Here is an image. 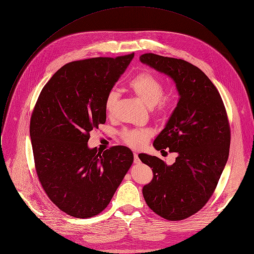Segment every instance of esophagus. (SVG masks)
Segmentation results:
<instances>
[{
    "instance_id": "1",
    "label": "esophagus",
    "mask_w": 254,
    "mask_h": 254,
    "mask_svg": "<svg viewBox=\"0 0 254 254\" xmlns=\"http://www.w3.org/2000/svg\"><path fill=\"white\" fill-rule=\"evenodd\" d=\"M133 163L134 164H139L140 160L138 159V155L136 153H133Z\"/></svg>"
}]
</instances>
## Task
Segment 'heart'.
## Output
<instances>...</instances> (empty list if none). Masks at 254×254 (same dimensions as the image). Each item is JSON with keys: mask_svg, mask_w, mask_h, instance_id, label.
<instances>
[{"mask_svg": "<svg viewBox=\"0 0 254 254\" xmlns=\"http://www.w3.org/2000/svg\"><path fill=\"white\" fill-rule=\"evenodd\" d=\"M128 88L143 104L151 107L156 116H165L174 103V94L172 92H164L162 79L148 71L141 72L130 79ZM118 97L116 91L107 93L104 99V112L107 116L114 114ZM150 136L151 132L148 129H127L122 132L124 142L133 149L142 147Z\"/></svg>", "mask_w": 254, "mask_h": 254, "instance_id": "1", "label": "heart"}]
</instances>
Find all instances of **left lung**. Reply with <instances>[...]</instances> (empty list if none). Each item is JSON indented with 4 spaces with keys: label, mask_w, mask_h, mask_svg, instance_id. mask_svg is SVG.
I'll list each match as a JSON object with an SVG mask.
<instances>
[{
    "label": "left lung",
    "mask_w": 254,
    "mask_h": 254,
    "mask_svg": "<svg viewBox=\"0 0 254 254\" xmlns=\"http://www.w3.org/2000/svg\"><path fill=\"white\" fill-rule=\"evenodd\" d=\"M139 60L170 76L180 95L165 128L154 140L157 151L169 149L178 157L168 166L155 156L138 155L154 173L142 195L163 218L183 220L208 202L228 160L230 127L226 110L218 90L197 66L153 53L142 54Z\"/></svg>",
    "instance_id": "obj_1"
}]
</instances>
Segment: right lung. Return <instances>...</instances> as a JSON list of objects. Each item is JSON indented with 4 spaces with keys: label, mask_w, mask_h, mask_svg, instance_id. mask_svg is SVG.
Here are the masks:
<instances>
[{
    "label": "right lung",
    "mask_w": 254,
    "mask_h": 254,
    "mask_svg": "<svg viewBox=\"0 0 254 254\" xmlns=\"http://www.w3.org/2000/svg\"><path fill=\"white\" fill-rule=\"evenodd\" d=\"M133 53L69 62L43 87L30 121L35 168L49 199L66 214L89 218L110 204L133 162L116 146L89 149L90 131L104 124V99Z\"/></svg>",
    "instance_id": "add662e5"
}]
</instances>
